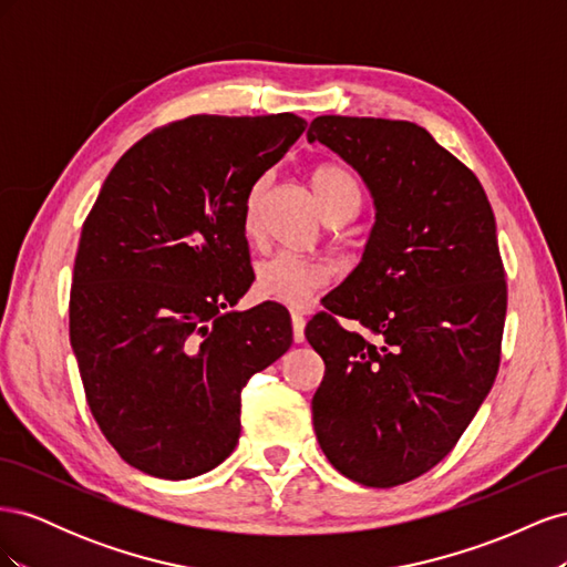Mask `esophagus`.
I'll return each mask as SVG.
<instances>
[{"mask_svg":"<svg viewBox=\"0 0 567 567\" xmlns=\"http://www.w3.org/2000/svg\"><path fill=\"white\" fill-rule=\"evenodd\" d=\"M290 323H293L296 342H302L305 340V317H302V312H290Z\"/></svg>","mask_w":567,"mask_h":567,"instance_id":"34e87169","label":"esophagus"}]
</instances>
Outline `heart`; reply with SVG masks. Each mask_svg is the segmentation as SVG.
Masks as SVG:
<instances>
[{"label":"heart","mask_w":567,"mask_h":567,"mask_svg":"<svg viewBox=\"0 0 567 567\" xmlns=\"http://www.w3.org/2000/svg\"><path fill=\"white\" fill-rule=\"evenodd\" d=\"M267 186V177L257 179L244 203V231L257 229V210ZM312 186L326 215L342 205H359V186L354 177L340 165H319L312 173ZM331 281V267L317 257H300L293 252H274L255 265V293L290 307H300L312 298L317 288Z\"/></svg>","instance_id":"heart-1"}]
</instances>
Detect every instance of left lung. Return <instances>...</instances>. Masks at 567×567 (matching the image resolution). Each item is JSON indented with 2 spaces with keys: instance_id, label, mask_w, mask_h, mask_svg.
Listing matches in <instances>:
<instances>
[{
  "instance_id": "left-lung-1",
  "label": "left lung",
  "mask_w": 567,
  "mask_h": 567,
  "mask_svg": "<svg viewBox=\"0 0 567 567\" xmlns=\"http://www.w3.org/2000/svg\"><path fill=\"white\" fill-rule=\"evenodd\" d=\"M373 198L362 260L305 336L326 371L319 447L367 487L409 483L452 452L499 371L506 281L492 205L471 169L406 120L319 115L307 130Z\"/></svg>"
}]
</instances>
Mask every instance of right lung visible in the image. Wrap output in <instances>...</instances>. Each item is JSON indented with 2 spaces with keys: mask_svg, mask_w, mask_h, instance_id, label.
I'll return each mask as SVG.
<instances>
[{
  "mask_svg": "<svg viewBox=\"0 0 567 567\" xmlns=\"http://www.w3.org/2000/svg\"><path fill=\"white\" fill-rule=\"evenodd\" d=\"M307 123L293 113L192 115L136 142L84 219L71 346L101 433L163 480L213 471L241 435V390L290 348L288 310L231 307L255 274L250 186Z\"/></svg>",
  "mask_w": 567,
  "mask_h": 567,
  "instance_id": "right-lung-1",
  "label": "right lung"
}]
</instances>
